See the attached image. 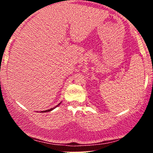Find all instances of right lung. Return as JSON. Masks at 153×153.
Returning <instances> with one entry per match:
<instances>
[{"label":"right lung","mask_w":153,"mask_h":153,"mask_svg":"<svg viewBox=\"0 0 153 153\" xmlns=\"http://www.w3.org/2000/svg\"><path fill=\"white\" fill-rule=\"evenodd\" d=\"M60 104V103H59L58 105H59ZM58 105H57V106H56L55 107H54V108H50V109H48V110H45V111H41V112H49V111H52V110H53L54 108H55L56 107H57V106H58Z\"/></svg>","instance_id":"obj_1"}]
</instances>
